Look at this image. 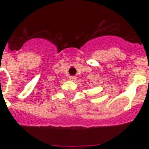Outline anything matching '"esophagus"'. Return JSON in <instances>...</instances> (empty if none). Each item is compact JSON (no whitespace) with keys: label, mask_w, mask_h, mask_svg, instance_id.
<instances>
[{"label":"esophagus","mask_w":149,"mask_h":149,"mask_svg":"<svg viewBox=\"0 0 149 149\" xmlns=\"http://www.w3.org/2000/svg\"><path fill=\"white\" fill-rule=\"evenodd\" d=\"M69 79H70V80H74V79H77V77H70V78H69Z\"/></svg>","instance_id":"34e87169"}]
</instances>
